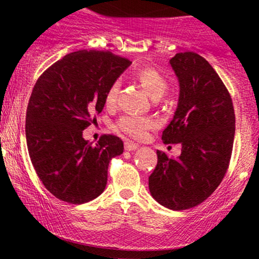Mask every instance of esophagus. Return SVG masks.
I'll use <instances>...</instances> for the list:
<instances>
[{
	"label": "esophagus",
	"instance_id": "esophagus-1",
	"mask_svg": "<svg viewBox=\"0 0 259 259\" xmlns=\"http://www.w3.org/2000/svg\"><path fill=\"white\" fill-rule=\"evenodd\" d=\"M139 148V145H136V144H134V142H132V141H126L125 142V151H135V150H138Z\"/></svg>",
	"mask_w": 259,
	"mask_h": 259
}]
</instances>
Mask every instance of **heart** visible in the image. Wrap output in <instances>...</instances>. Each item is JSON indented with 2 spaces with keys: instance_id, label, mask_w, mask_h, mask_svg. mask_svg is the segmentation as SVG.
Listing matches in <instances>:
<instances>
[{
  "instance_id": "heart-1",
  "label": "heart",
  "mask_w": 259,
  "mask_h": 259,
  "mask_svg": "<svg viewBox=\"0 0 259 259\" xmlns=\"http://www.w3.org/2000/svg\"><path fill=\"white\" fill-rule=\"evenodd\" d=\"M138 79L144 86L145 90L148 92L151 97L154 100H158L168 90V81L164 76L160 74L158 70L152 69V68H145L138 73ZM120 90V81L115 80L109 86L108 91L106 94V103L107 106H113L117 102L118 95ZM154 119L151 117H145V115L129 114L124 115L118 121V127L123 133L127 134L132 138L141 139L146 135L148 129H152L154 126Z\"/></svg>"
}]
</instances>
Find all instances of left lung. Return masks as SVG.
I'll list each match as a JSON object with an SVG mask.
<instances>
[{"label": "left lung", "mask_w": 259, "mask_h": 259, "mask_svg": "<svg viewBox=\"0 0 259 259\" xmlns=\"http://www.w3.org/2000/svg\"><path fill=\"white\" fill-rule=\"evenodd\" d=\"M179 81V100L164 144H180L177 158L157 151L148 178L151 196L162 206L183 210L209 197L224 178L233 151L235 113L219 75L194 52L177 53L169 61Z\"/></svg>", "instance_id": "1"}]
</instances>
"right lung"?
I'll list each match as a JSON object with an SVG mask.
<instances>
[{
    "mask_svg": "<svg viewBox=\"0 0 259 259\" xmlns=\"http://www.w3.org/2000/svg\"><path fill=\"white\" fill-rule=\"evenodd\" d=\"M132 62L109 51L64 56L32 89L26 109L29 156L42 184L59 200L80 204L105 191L108 164L124 151L117 136L92 146L82 132L102 112L106 94Z\"/></svg>",
    "mask_w": 259,
    "mask_h": 259,
    "instance_id": "right-lung-1",
    "label": "right lung"
}]
</instances>
